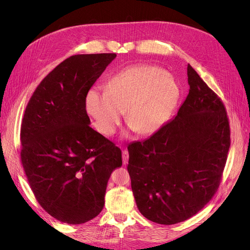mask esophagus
<instances>
[{"instance_id":"obj_1","label":"esophagus","mask_w":250,"mask_h":250,"mask_svg":"<svg viewBox=\"0 0 250 250\" xmlns=\"http://www.w3.org/2000/svg\"><path fill=\"white\" fill-rule=\"evenodd\" d=\"M127 161H128V152H127V150H124L123 151V163L125 165V164H127Z\"/></svg>"}]
</instances>
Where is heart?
<instances>
[{
  "instance_id": "1",
  "label": "heart",
  "mask_w": 250,
  "mask_h": 250,
  "mask_svg": "<svg viewBox=\"0 0 250 250\" xmlns=\"http://www.w3.org/2000/svg\"><path fill=\"white\" fill-rule=\"evenodd\" d=\"M180 96L175 79L163 69L135 64L113 75L105 90L91 89L86 96L87 112L99 132L112 136L125 121L138 135L151 136L165 125Z\"/></svg>"
}]
</instances>
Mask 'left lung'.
<instances>
[{
    "instance_id": "left-lung-1",
    "label": "left lung",
    "mask_w": 250,
    "mask_h": 250,
    "mask_svg": "<svg viewBox=\"0 0 250 250\" xmlns=\"http://www.w3.org/2000/svg\"><path fill=\"white\" fill-rule=\"evenodd\" d=\"M188 77V95L173 120L127 146L139 211L163 225L189 219L211 201L230 147L224 104L189 63Z\"/></svg>"
}]
</instances>
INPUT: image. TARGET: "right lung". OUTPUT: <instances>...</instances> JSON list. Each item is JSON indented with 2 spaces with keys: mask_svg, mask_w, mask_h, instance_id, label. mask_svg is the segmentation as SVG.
<instances>
[{
  "mask_svg": "<svg viewBox=\"0 0 250 250\" xmlns=\"http://www.w3.org/2000/svg\"><path fill=\"white\" fill-rule=\"evenodd\" d=\"M115 54L76 55L41 82L21 125V161L37 202L57 220L77 225L102 211L122 151L92 128L90 88Z\"/></svg>",
  "mask_w": 250,
  "mask_h": 250,
  "instance_id": "add662e5",
  "label": "right lung"
}]
</instances>
